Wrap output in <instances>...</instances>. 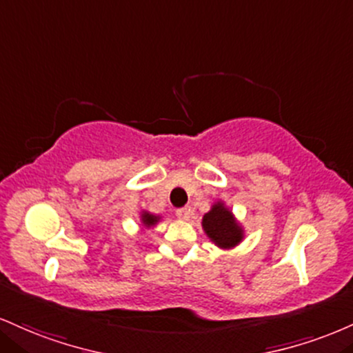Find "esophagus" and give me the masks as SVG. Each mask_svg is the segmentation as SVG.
I'll use <instances>...</instances> for the list:
<instances>
[{
	"mask_svg": "<svg viewBox=\"0 0 353 353\" xmlns=\"http://www.w3.org/2000/svg\"><path fill=\"white\" fill-rule=\"evenodd\" d=\"M190 214H192V212H190L189 207H182V209H177L176 210V215L179 219H182V220H189L190 219Z\"/></svg>",
	"mask_w": 353,
	"mask_h": 353,
	"instance_id": "esophagus-1",
	"label": "esophagus"
}]
</instances>
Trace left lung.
Listing matches in <instances>:
<instances>
[{"mask_svg":"<svg viewBox=\"0 0 353 353\" xmlns=\"http://www.w3.org/2000/svg\"><path fill=\"white\" fill-rule=\"evenodd\" d=\"M202 227L209 239L220 248H233L243 239V230L222 202L215 203L209 214L203 215Z\"/></svg>","mask_w":353,"mask_h":353,"instance_id":"obj_1","label":"left lung"}]
</instances>
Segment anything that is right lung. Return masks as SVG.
Masks as SVG:
<instances>
[{
  "label": "right lung",
  "mask_w": 353,
  "mask_h": 353,
  "mask_svg": "<svg viewBox=\"0 0 353 353\" xmlns=\"http://www.w3.org/2000/svg\"><path fill=\"white\" fill-rule=\"evenodd\" d=\"M141 220H143L144 227H152V225H156V222H158L159 217H156V215H151V214H148V212H143V215H141Z\"/></svg>",
  "instance_id": "1"
}]
</instances>
